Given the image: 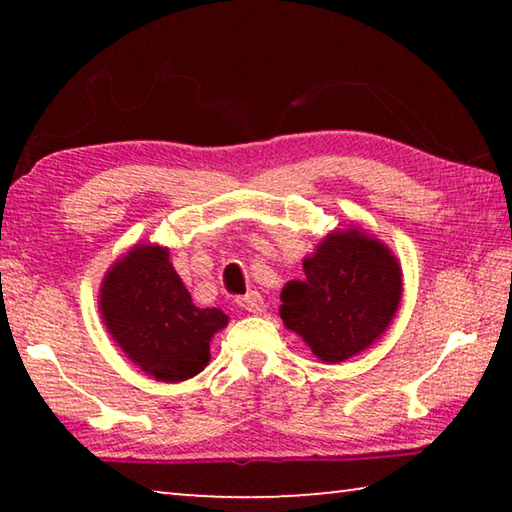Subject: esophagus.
Masks as SVG:
<instances>
[{
    "mask_svg": "<svg viewBox=\"0 0 512 512\" xmlns=\"http://www.w3.org/2000/svg\"><path fill=\"white\" fill-rule=\"evenodd\" d=\"M237 305H239L241 309L250 311V314H259V311L264 309V298H262V293L250 291V293H246V296L237 298Z\"/></svg>",
    "mask_w": 512,
    "mask_h": 512,
    "instance_id": "esophagus-1",
    "label": "esophagus"
}]
</instances>
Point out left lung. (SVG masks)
Segmentation results:
<instances>
[{"label": "left lung", "instance_id": "left-lung-1", "mask_svg": "<svg viewBox=\"0 0 512 512\" xmlns=\"http://www.w3.org/2000/svg\"><path fill=\"white\" fill-rule=\"evenodd\" d=\"M305 280L282 289L280 316L320 361L339 363L370 348L402 300V268L361 228L334 230L305 257Z\"/></svg>", "mask_w": 512, "mask_h": 512}]
</instances>
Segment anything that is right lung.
<instances>
[{"label": "right lung", "mask_w": 512, "mask_h": 512, "mask_svg": "<svg viewBox=\"0 0 512 512\" xmlns=\"http://www.w3.org/2000/svg\"><path fill=\"white\" fill-rule=\"evenodd\" d=\"M99 309L108 332L146 375L185 381L210 361L212 336L228 325L221 309L192 302L169 248L137 244L103 277Z\"/></svg>", "instance_id": "1"}]
</instances>
